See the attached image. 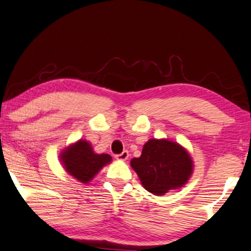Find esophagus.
Here are the masks:
<instances>
[{
    "label": "esophagus",
    "instance_id": "34e87169",
    "mask_svg": "<svg viewBox=\"0 0 251 251\" xmlns=\"http://www.w3.org/2000/svg\"><path fill=\"white\" fill-rule=\"evenodd\" d=\"M116 157H117V160H119V161H126L128 158V151H124L122 154H118Z\"/></svg>",
    "mask_w": 251,
    "mask_h": 251
}]
</instances>
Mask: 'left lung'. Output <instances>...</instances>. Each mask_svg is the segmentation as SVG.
<instances>
[{
    "label": "left lung",
    "mask_w": 251,
    "mask_h": 251,
    "mask_svg": "<svg viewBox=\"0 0 251 251\" xmlns=\"http://www.w3.org/2000/svg\"><path fill=\"white\" fill-rule=\"evenodd\" d=\"M131 167L147 191L162 196L188 182L193 164L182 146L166 139H151L145 144L141 156L132 158Z\"/></svg>",
    "instance_id": "1"
}]
</instances>
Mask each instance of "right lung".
Returning a JSON list of instances; mask_svg holds the SVG:
<instances>
[{
    "mask_svg": "<svg viewBox=\"0 0 251 251\" xmlns=\"http://www.w3.org/2000/svg\"><path fill=\"white\" fill-rule=\"evenodd\" d=\"M65 169L81 183H88L105 164L111 162L109 154H95L90 144L80 140L66 148L61 154Z\"/></svg>",
    "mask_w": 251,
    "mask_h": 251,
    "instance_id": "add662e5",
    "label": "right lung"
}]
</instances>
